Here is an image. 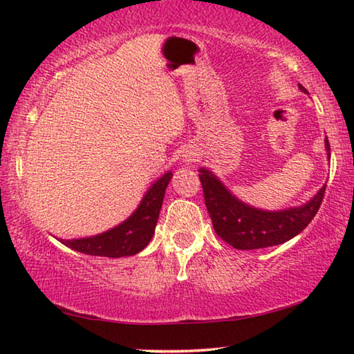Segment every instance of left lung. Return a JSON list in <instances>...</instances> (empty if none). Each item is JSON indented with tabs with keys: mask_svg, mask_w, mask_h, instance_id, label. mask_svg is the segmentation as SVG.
Wrapping results in <instances>:
<instances>
[{
	"mask_svg": "<svg viewBox=\"0 0 354 354\" xmlns=\"http://www.w3.org/2000/svg\"><path fill=\"white\" fill-rule=\"evenodd\" d=\"M299 91L308 93L301 84ZM328 158L331 156L328 137L325 139ZM207 212L218 237L237 250H257L281 245L299 234L315 217L325 195L326 184L313 200L284 211H262L245 205L227 190L220 179L206 169L200 170Z\"/></svg>",
	"mask_w": 354,
	"mask_h": 354,
	"instance_id": "1",
	"label": "left lung"
}]
</instances>
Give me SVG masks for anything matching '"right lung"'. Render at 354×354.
<instances>
[{
	"label": "right lung",
	"instance_id": "obj_1",
	"mask_svg": "<svg viewBox=\"0 0 354 354\" xmlns=\"http://www.w3.org/2000/svg\"><path fill=\"white\" fill-rule=\"evenodd\" d=\"M171 171H167L159 178L140 201L134 214L123 223L112 230L101 232L98 236L71 239L61 241L65 247L84 254L104 256V257H123L133 256L147 247L154 234L160 207H162L165 189L171 179Z\"/></svg>",
	"mask_w": 354,
	"mask_h": 354
}]
</instances>
